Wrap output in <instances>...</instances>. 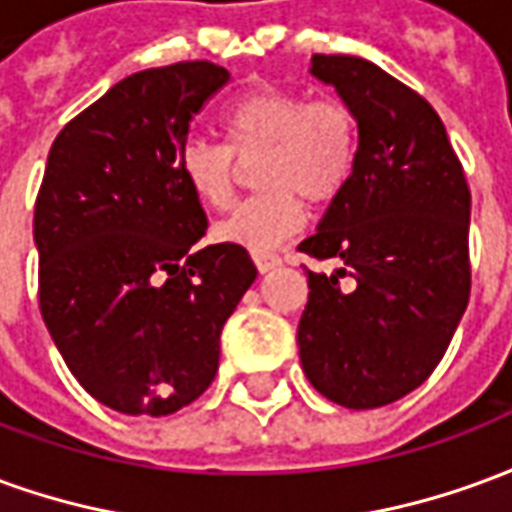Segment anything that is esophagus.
Segmentation results:
<instances>
[{
  "label": "esophagus",
  "instance_id": "34e87169",
  "mask_svg": "<svg viewBox=\"0 0 512 512\" xmlns=\"http://www.w3.org/2000/svg\"><path fill=\"white\" fill-rule=\"evenodd\" d=\"M252 260H255V266L260 274H268V271H274V268L282 263V260H279V255H271V252H255V255H252Z\"/></svg>",
  "mask_w": 512,
  "mask_h": 512
}]
</instances>
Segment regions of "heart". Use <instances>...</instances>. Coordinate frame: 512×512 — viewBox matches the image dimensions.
<instances>
[{
	"label": "heart",
	"mask_w": 512,
	"mask_h": 512,
	"mask_svg": "<svg viewBox=\"0 0 512 512\" xmlns=\"http://www.w3.org/2000/svg\"><path fill=\"white\" fill-rule=\"evenodd\" d=\"M227 145L189 139L180 150V175L208 208H227L241 161L257 159V197L241 202L216 224L224 244L268 252L307 222L310 202H332L351 180L359 150L354 109L337 98L310 101L304 93L260 87L235 98L222 117Z\"/></svg>",
	"instance_id": "1"
}]
</instances>
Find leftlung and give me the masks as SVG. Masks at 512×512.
Listing matches in <instances>:
<instances>
[{
	"label": "left lung",
	"mask_w": 512,
	"mask_h": 512,
	"mask_svg": "<svg viewBox=\"0 0 512 512\" xmlns=\"http://www.w3.org/2000/svg\"><path fill=\"white\" fill-rule=\"evenodd\" d=\"M310 73L354 109L351 180L299 244L340 260L307 271L299 356L310 384L345 408H378L439 365L469 304L472 197L433 106L373 62L315 54ZM348 273L354 289H340Z\"/></svg>",
	"instance_id": "1"
}]
</instances>
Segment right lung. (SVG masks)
Instances as JSON below:
<instances>
[{
    "label": "right lung",
    "instance_id": "add662e5",
    "mask_svg": "<svg viewBox=\"0 0 512 512\" xmlns=\"http://www.w3.org/2000/svg\"><path fill=\"white\" fill-rule=\"evenodd\" d=\"M227 79L213 62L131 73L49 150L40 312L76 381L120 414L167 417L197 400L257 277L244 246H197L208 219L180 175L191 120Z\"/></svg>",
    "mask_w": 512,
    "mask_h": 512
}]
</instances>
